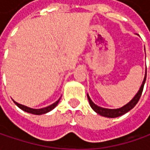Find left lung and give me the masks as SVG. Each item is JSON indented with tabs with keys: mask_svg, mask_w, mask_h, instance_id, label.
I'll return each instance as SVG.
<instances>
[{
	"mask_svg": "<svg viewBox=\"0 0 150 150\" xmlns=\"http://www.w3.org/2000/svg\"><path fill=\"white\" fill-rule=\"evenodd\" d=\"M145 80H146V73H145V77L143 81L140 88L139 90V92L137 93V94L134 96V98L130 101L129 103H127L126 105H124V107L120 108H117V109H108V108H101L98 107V105H96L95 103H93V101L91 100V98H89V96L88 94V102L91 108L95 111L97 113L100 114L102 116H104L107 118H116V117H119L121 115H123L124 113L128 112L129 110H131L137 104V103L139 102L140 97H141L142 93H143V89H144V86L145 83Z\"/></svg>",
	"mask_w": 150,
	"mask_h": 150,
	"instance_id": "left-lung-1",
	"label": "left lung"
}]
</instances>
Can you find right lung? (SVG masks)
<instances>
[{
  "mask_svg": "<svg viewBox=\"0 0 150 150\" xmlns=\"http://www.w3.org/2000/svg\"><path fill=\"white\" fill-rule=\"evenodd\" d=\"M59 100H60V98H59L58 100L57 101V102H55L54 103H52V105H50V106L47 107V108H40V109H34V108H28V107L24 106V105H21V104L18 103H16V102H15V101H13V102H14L16 104V106L19 107L21 109H22L23 111H25V112H30V113H32V114H37V115H40V114H43V113L48 112H50L51 110H52V109L54 108L57 105V103H59Z\"/></svg>",
  "mask_w": 150,
  "mask_h": 150,
  "instance_id": "right-lung-1",
  "label": "right lung"
}]
</instances>
